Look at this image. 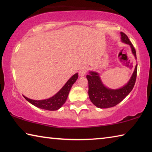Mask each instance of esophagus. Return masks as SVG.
I'll list each match as a JSON object with an SVG mask.
<instances>
[{"mask_svg": "<svg viewBox=\"0 0 152 152\" xmlns=\"http://www.w3.org/2000/svg\"><path fill=\"white\" fill-rule=\"evenodd\" d=\"M88 67L86 66H82V68L80 69L79 71V74L80 76H84L86 74V73L88 72Z\"/></svg>", "mask_w": 152, "mask_h": 152, "instance_id": "obj_1", "label": "esophagus"}]
</instances>
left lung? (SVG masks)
I'll use <instances>...</instances> for the list:
<instances>
[{
	"label": "left lung",
	"instance_id": "obj_1",
	"mask_svg": "<svg viewBox=\"0 0 152 152\" xmlns=\"http://www.w3.org/2000/svg\"><path fill=\"white\" fill-rule=\"evenodd\" d=\"M121 35L122 42L130 45L133 55L136 58L135 49L127 35L123 32H121ZM137 64L135 66V70L128 83L117 90L107 88L102 83L99 74L94 72H90V74L86 75V78L88 82V95L91 102L95 106L101 109L113 107L119 104L132 91L137 78Z\"/></svg>",
	"mask_w": 152,
	"mask_h": 152
}]
</instances>
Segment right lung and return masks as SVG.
I'll return each mask as SVG.
<instances>
[{
    "label": "right lung",
    "mask_w": 152,
    "mask_h": 152,
    "mask_svg": "<svg viewBox=\"0 0 152 152\" xmlns=\"http://www.w3.org/2000/svg\"><path fill=\"white\" fill-rule=\"evenodd\" d=\"M78 74H74L68 80V81L66 82L65 85L57 94L48 99L42 100V101H35V100L28 99L25 96H23L31 104L38 108H40V109L48 110H58L65 103L67 98H68L69 92H70L74 82L78 79Z\"/></svg>",
    "instance_id": "right-lung-1"
}]
</instances>
